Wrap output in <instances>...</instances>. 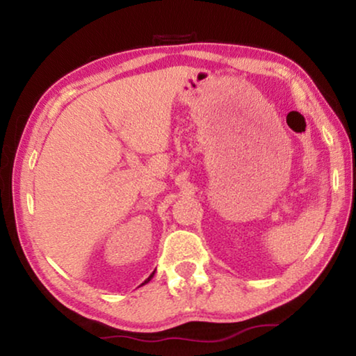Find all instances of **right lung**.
Masks as SVG:
<instances>
[{"mask_svg": "<svg viewBox=\"0 0 356 356\" xmlns=\"http://www.w3.org/2000/svg\"><path fill=\"white\" fill-rule=\"evenodd\" d=\"M154 275H155V272H154V273H152V275H150V276H149V278H147V280H146V281H144V282H143V284H141V286H144V284H146V282H149V281H150V280H152V278H154Z\"/></svg>", "mask_w": 356, "mask_h": 356, "instance_id": "right-lung-1", "label": "right lung"}]
</instances>
